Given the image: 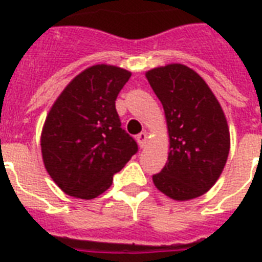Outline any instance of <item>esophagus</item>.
Returning <instances> with one entry per match:
<instances>
[{
	"label": "esophagus",
	"mask_w": 262,
	"mask_h": 262,
	"mask_svg": "<svg viewBox=\"0 0 262 262\" xmlns=\"http://www.w3.org/2000/svg\"><path fill=\"white\" fill-rule=\"evenodd\" d=\"M147 139H148V133L147 132H141L140 135H137V143L141 148L145 147V144H147Z\"/></svg>",
	"instance_id": "1"
}]
</instances>
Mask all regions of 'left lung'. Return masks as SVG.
<instances>
[{
	"label": "left lung",
	"mask_w": 262,
	"mask_h": 262,
	"mask_svg": "<svg viewBox=\"0 0 262 262\" xmlns=\"http://www.w3.org/2000/svg\"><path fill=\"white\" fill-rule=\"evenodd\" d=\"M147 79L163 104L170 136L167 163L154 183L174 200L195 199L215 185L227 162L223 110L207 83L185 65L156 68Z\"/></svg>",
	"instance_id": "1"
}]
</instances>
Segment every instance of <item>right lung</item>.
<instances>
[{"mask_svg":"<svg viewBox=\"0 0 262 262\" xmlns=\"http://www.w3.org/2000/svg\"><path fill=\"white\" fill-rule=\"evenodd\" d=\"M130 72L95 65L76 76L51 107L43 126L45 167L67 194L95 199L137 154L115 108Z\"/></svg>","mask_w":262,"mask_h":262,"instance_id":"obj_1","label":"right lung"}]
</instances>
